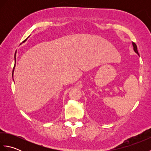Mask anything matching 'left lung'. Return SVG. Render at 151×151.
<instances>
[{
    "mask_svg": "<svg viewBox=\"0 0 151 151\" xmlns=\"http://www.w3.org/2000/svg\"><path fill=\"white\" fill-rule=\"evenodd\" d=\"M132 45H133V47H134V50L135 51L136 53H137L139 55L138 51H137V45H136V43H134L132 42Z\"/></svg>",
    "mask_w": 151,
    "mask_h": 151,
    "instance_id": "obj_1",
    "label": "left lung"
}]
</instances>
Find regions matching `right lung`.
<instances>
[{
  "label": "right lung",
  "instance_id": "1",
  "mask_svg": "<svg viewBox=\"0 0 151 151\" xmlns=\"http://www.w3.org/2000/svg\"><path fill=\"white\" fill-rule=\"evenodd\" d=\"M27 39H26L25 40H24L23 41H22V42H25V41H26V40H27ZM15 55H16V52H15V56H14V58H15V65H14V69H13V72H12V76H14V69H15V62H16V58H15Z\"/></svg>",
  "mask_w": 151,
  "mask_h": 151
}]
</instances>
